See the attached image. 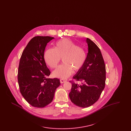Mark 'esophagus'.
I'll list each match as a JSON object with an SVG mask.
<instances>
[{
    "mask_svg": "<svg viewBox=\"0 0 131 131\" xmlns=\"http://www.w3.org/2000/svg\"><path fill=\"white\" fill-rule=\"evenodd\" d=\"M60 82L61 83H64V82H65L66 81V80H63V79H61V80H60Z\"/></svg>",
    "mask_w": 131,
    "mask_h": 131,
    "instance_id": "obj_1",
    "label": "esophagus"
}]
</instances>
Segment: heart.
Returning a JSON list of instances; mask_svg holds the SVG:
<instances>
[{"label": "heart", "instance_id": "1", "mask_svg": "<svg viewBox=\"0 0 131 131\" xmlns=\"http://www.w3.org/2000/svg\"><path fill=\"white\" fill-rule=\"evenodd\" d=\"M44 59L51 68H56L62 58L63 64L53 71L54 77L66 79L75 71L80 70L83 67L86 59L84 50L79 47L73 41L63 39L57 42L54 48H50L44 53Z\"/></svg>", "mask_w": 131, "mask_h": 131}]
</instances>
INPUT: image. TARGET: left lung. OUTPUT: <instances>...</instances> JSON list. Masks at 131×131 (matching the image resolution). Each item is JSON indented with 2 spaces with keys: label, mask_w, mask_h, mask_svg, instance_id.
Instances as JSON below:
<instances>
[{
  "label": "left lung",
  "mask_w": 131,
  "mask_h": 131,
  "mask_svg": "<svg viewBox=\"0 0 131 131\" xmlns=\"http://www.w3.org/2000/svg\"><path fill=\"white\" fill-rule=\"evenodd\" d=\"M88 53L83 67L73 78L81 82L79 84L72 82L69 94L75 105L87 107L95 103L105 88L106 66L101 50L90 39L87 38Z\"/></svg>",
  "instance_id": "8db88e82"
}]
</instances>
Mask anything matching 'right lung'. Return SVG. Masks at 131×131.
Returning a JSON list of instances; mask_svg holds the SVG:
<instances>
[{"label": "right lung", "instance_id": "obj_1", "mask_svg": "<svg viewBox=\"0 0 131 131\" xmlns=\"http://www.w3.org/2000/svg\"><path fill=\"white\" fill-rule=\"evenodd\" d=\"M54 38L35 36L26 46L19 63L18 80L20 93L30 105L44 107L53 99L60 85L57 78H47L50 74L44 59L47 44Z\"/></svg>", "mask_w": 131, "mask_h": 131}]
</instances>
